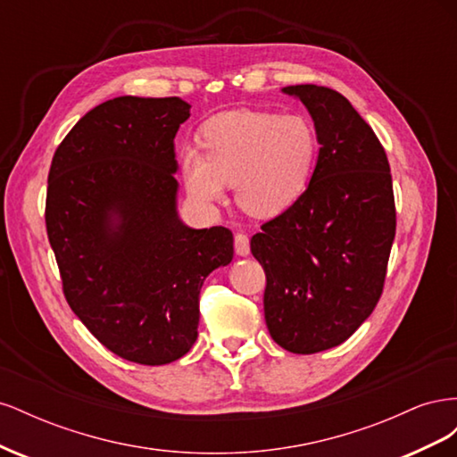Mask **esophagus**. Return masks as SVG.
I'll return each mask as SVG.
<instances>
[{"label":"esophagus","instance_id":"1","mask_svg":"<svg viewBox=\"0 0 457 457\" xmlns=\"http://www.w3.org/2000/svg\"><path fill=\"white\" fill-rule=\"evenodd\" d=\"M234 250H237L238 255H247L250 253V238L244 232H237L234 234Z\"/></svg>","mask_w":457,"mask_h":457}]
</instances>
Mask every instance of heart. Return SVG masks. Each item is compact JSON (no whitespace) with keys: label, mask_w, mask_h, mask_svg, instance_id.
Wrapping results in <instances>:
<instances>
[{"label":"heart","mask_w":457,"mask_h":457,"mask_svg":"<svg viewBox=\"0 0 457 457\" xmlns=\"http://www.w3.org/2000/svg\"><path fill=\"white\" fill-rule=\"evenodd\" d=\"M202 147L185 146L179 168L188 196L202 207L225 198L253 217H274L307 190L318 158L314 123L301 114L232 110L202 128Z\"/></svg>","instance_id":"obj_1"}]
</instances>
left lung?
<instances>
[{"mask_svg":"<svg viewBox=\"0 0 457 457\" xmlns=\"http://www.w3.org/2000/svg\"><path fill=\"white\" fill-rule=\"evenodd\" d=\"M318 135L316 168L301 198L262 225L252 253L267 276L265 320L282 349L312 354L349 339L383 294L396 210L389 160L345 96L287 86Z\"/></svg>","mask_w":457,"mask_h":457,"instance_id":"8db88e82","label":"left lung"}]
</instances>
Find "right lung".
I'll return each mask as SVG.
<instances>
[{
  "mask_svg": "<svg viewBox=\"0 0 457 457\" xmlns=\"http://www.w3.org/2000/svg\"><path fill=\"white\" fill-rule=\"evenodd\" d=\"M179 96H116L54 150L46 227L68 305L108 351L170 364L198 337L205 276L232 261V232L195 230L175 210Z\"/></svg>",
  "mask_w": 457,
  "mask_h": 457,
  "instance_id": "add662e5",
  "label": "right lung"
}]
</instances>
